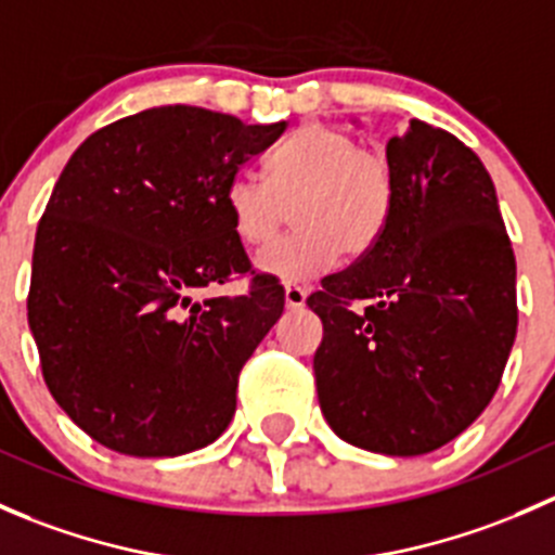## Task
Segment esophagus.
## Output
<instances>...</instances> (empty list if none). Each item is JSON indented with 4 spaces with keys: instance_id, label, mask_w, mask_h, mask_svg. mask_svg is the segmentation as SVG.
<instances>
[{
    "instance_id": "obj_1",
    "label": "esophagus",
    "mask_w": 555,
    "mask_h": 555,
    "mask_svg": "<svg viewBox=\"0 0 555 555\" xmlns=\"http://www.w3.org/2000/svg\"><path fill=\"white\" fill-rule=\"evenodd\" d=\"M306 289L298 287V284H287L284 287V304H287V309H304L306 306Z\"/></svg>"
}]
</instances>
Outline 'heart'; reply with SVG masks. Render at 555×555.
<instances>
[{"mask_svg":"<svg viewBox=\"0 0 555 555\" xmlns=\"http://www.w3.org/2000/svg\"><path fill=\"white\" fill-rule=\"evenodd\" d=\"M395 206V173L376 147L340 128L306 122L271 153L266 179L238 171L225 188L233 233L249 249L282 233L287 211L298 231L257 257L282 282H309L344 251L362 257L384 236Z\"/></svg>","mask_w":555,"mask_h":555,"instance_id":"b5f03b06","label":"heart"}]
</instances>
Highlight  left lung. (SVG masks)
<instances>
[{
  "mask_svg": "<svg viewBox=\"0 0 555 555\" xmlns=\"http://www.w3.org/2000/svg\"><path fill=\"white\" fill-rule=\"evenodd\" d=\"M384 236L306 304L324 338L313 376L346 443L418 456L451 443L494 397L518 327L516 255L494 182L443 128L389 139Z\"/></svg>",
  "mask_w": 555,
  "mask_h": 555,
  "instance_id": "obj_1",
  "label": "left lung"
}]
</instances>
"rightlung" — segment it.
<instances>
[{"label": "right lung", "instance_id": "right-lung-1", "mask_svg": "<svg viewBox=\"0 0 555 555\" xmlns=\"http://www.w3.org/2000/svg\"><path fill=\"white\" fill-rule=\"evenodd\" d=\"M284 128L153 106L99 128L61 171L37 228L29 327L50 395L96 443L179 456L231 424L284 287L251 268L225 188ZM244 275V296L192 300Z\"/></svg>", "mask_w": 555, "mask_h": 555}]
</instances>
